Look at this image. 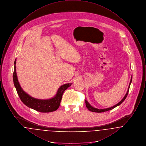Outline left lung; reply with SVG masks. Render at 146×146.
<instances>
[{"instance_id": "8db88e82", "label": "left lung", "mask_w": 146, "mask_h": 146, "mask_svg": "<svg viewBox=\"0 0 146 146\" xmlns=\"http://www.w3.org/2000/svg\"><path fill=\"white\" fill-rule=\"evenodd\" d=\"M132 76H131V78L130 82V84H129V88H128L127 91V92H126L125 96L121 100V101L120 102H119L118 103V104H115V106H113V107H110V108H106V109H103V110H99V109L95 108H94L93 107H92L90 104L88 103V102L86 100H85V104H86V106L87 108L91 111L96 112V113H101V112H104V111H108L111 110H113V108H114L115 107H117L118 106H119L120 104H121L124 102V101L125 100V98H126L127 96V94H128V92H129V88H130V84H131V82H132Z\"/></svg>"}]
</instances>
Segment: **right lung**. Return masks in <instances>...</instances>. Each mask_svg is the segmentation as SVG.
<instances>
[{
  "mask_svg": "<svg viewBox=\"0 0 146 146\" xmlns=\"http://www.w3.org/2000/svg\"><path fill=\"white\" fill-rule=\"evenodd\" d=\"M13 80L15 88L21 101L28 107L42 113L51 112L57 110L61 103L63 94L72 83L66 84L61 86L57 91L55 97L49 100H39L28 95L21 88L18 82L16 72V60L14 62Z\"/></svg>",
  "mask_w": 146,
  "mask_h": 146,
  "instance_id": "right-lung-1",
  "label": "right lung"
}]
</instances>
